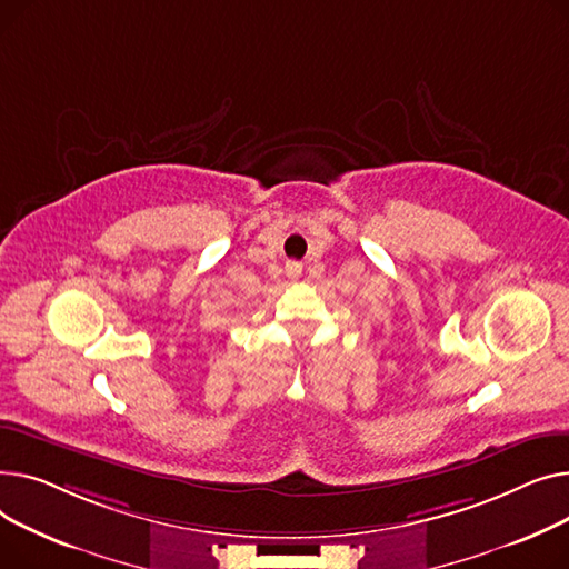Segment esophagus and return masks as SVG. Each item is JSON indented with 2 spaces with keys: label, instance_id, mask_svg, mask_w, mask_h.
Listing matches in <instances>:
<instances>
[{
  "label": "esophagus",
  "instance_id": "34e87169",
  "mask_svg": "<svg viewBox=\"0 0 569 569\" xmlns=\"http://www.w3.org/2000/svg\"><path fill=\"white\" fill-rule=\"evenodd\" d=\"M284 271H287V276H289L291 280H296V278L300 276V271H303V266H300L298 261H289V263L284 266Z\"/></svg>",
  "mask_w": 569,
  "mask_h": 569
}]
</instances>
